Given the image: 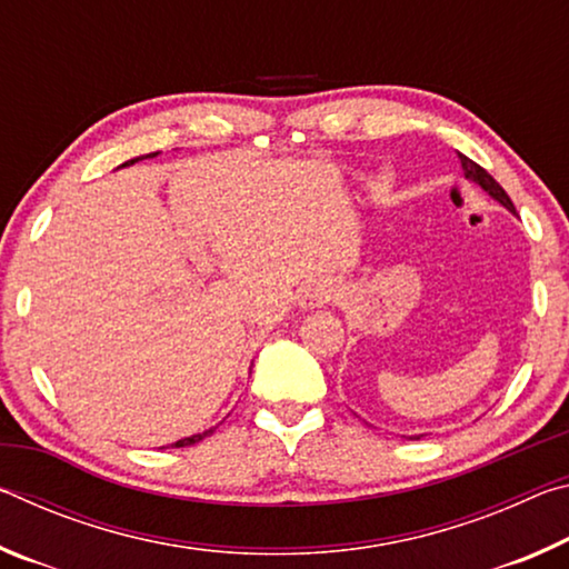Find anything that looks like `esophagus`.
Returning <instances> with one entry per match:
<instances>
[{
    "label": "esophagus",
    "mask_w": 569,
    "mask_h": 569,
    "mask_svg": "<svg viewBox=\"0 0 569 569\" xmlns=\"http://www.w3.org/2000/svg\"><path fill=\"white\" fill-rule=\"evenodd\" d=\"M336 298H339V286L333 281H313L301 288V293H298V306L311 311V308H323L333 303Z\"/></svg>",
    "instance_id": "esophagus-1"
}]
</instances>
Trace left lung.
Returning a JSON list of instances; mask_svg holds the SVG:
<instances>
[{
    "mask_svg": "<svg viewBox=\"0 0 569 569\" xmlns=\"http://www.w3.org/2000/svg\"><path fill=\"white\" fill-rule=\"evenodd\" d=\"M459 162H461V170H465V178L467 180L477 182V186L485 190V192H489V196H492L497 203H502L507 210H512V213H515V206H512V200H509V196L505 192V188L499 186V182L492 176H489L485 168L477 166V162L469 160L467 156H461V152H459ZM411 439H419V437H411Z\"/></svg>",
    "mask_w": 569,
    "mask_h": 569,
    "instance_id": "obj_1",
    "label": "left lung"
}]
</instances>
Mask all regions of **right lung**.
I'll return each instance as SVG.
<instances>
[{
	"instance_id": "1",
	"label": "right lung",
	"mask_w": 569,
	"mask_h": 569,
	"mask_svg": "<svg viewBox=\"0 0 569 569\" xmlns=\"http://www.w3.org/2000/svg\"><path fill=\"white\" fill-rule=\"evenodd\" d=\"M158 152H150V156H142V158H156ZM142 158H134V160H128V162H122L120 168H128V166H132V162H138V160H142ZM208 435H213V429H208V431H203V435H192V437H186V439H180V441H176V445H170V447H190V445H198L200 439H206Z\"/></svg>"
}]
</instances>
